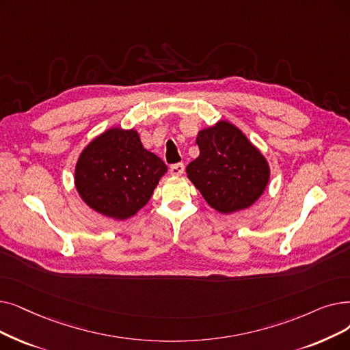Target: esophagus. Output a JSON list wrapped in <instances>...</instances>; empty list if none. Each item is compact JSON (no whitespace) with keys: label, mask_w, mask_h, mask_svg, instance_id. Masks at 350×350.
I'll return each instance as SVG.
<instances>
[{"label":"esophagus","mask_w":350,"mask_h":350,"mask_svg":"<svg viewBox=\"0 0 350 350\" xmlns=\"http://www.w3.org/2000/svg\"><path fill=\"white\" fill-rule=\"evenodd\" d=\"M170 173L173 176H181L185 173V164L183 163H176V164L170 165Z\"/></svg>","instance_id":"1"}]
</instances>
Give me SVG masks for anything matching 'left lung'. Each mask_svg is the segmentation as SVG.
Listing matches in <instances>:
<instances>
[{
    "instance_id": "obj_1",
    "label": "left lung",
    "mask_w": 350,
    "mask_h": 350,
    "mask_svg": "<svg viewBox=\"0 0 350 350\" xmlns=\"http://www.w3.org/2000/svg\"><path fill=\"white\" fill-rule=\"evenodd\" d=\"M200 154L187 165V177L210 207L232 215L254 204L267 187L270 167L240 129L219 121L197 134Z\"/></svg>"
}]
</instances>
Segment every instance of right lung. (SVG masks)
I'll return each mask as SVG.
<instances>
[{"label":"right lung","instance_id":"obj_1","mask_svg":"<svg viewBox=\"0 0 350 350\" xmlns=\"http://www.w3.org/2000/svg\"><path fill=\"white\" fill-rule=\"evenodd\" d=\"M167 165L146 150L134 129H109L87 144L74 183L84 203L105 217L126 220L147 204Z\"/></svg>","mask_w":350,"mask_h":350}]
</instances>
